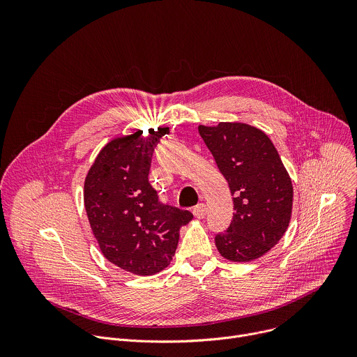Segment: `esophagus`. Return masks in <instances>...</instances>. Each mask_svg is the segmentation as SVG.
Here are the masks:
<instances>
[{
    "mask_svg": "<svg viewBox=\"0 0 357 357\" xmlns=\"http://www.w3.org/2000/svg\"><path fill=\"white\" fill-rule=\"evenodd\" d=\"M206 213H208V206L205 205V203H199V205H196L193 208V215L197 219H203L206 216Z\"/></svg>",
    "mask_w": 357,
    "mask_h": 357,
    "instance_id": "esophagus-1",
    "label": "esophagus"
}]
</instances>
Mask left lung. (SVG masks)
I'll use <instances>...</instances> for the list:
<instances>
[{
  "mask_svg": "<svg viewBox=\"0 0 357 357\" xmlns=\"http://www.w3.org/2000/svg\"><path fill=\"white\" fill-rule=\"evenodd\" d=\"M199 134L229 182L234 216L216 234V247L230 261L256 260L284 236L292 212V182L271 139L243 123L199 126Z\"/></svg>",
  "mask_w": 357,
  "mask_h": 357,
  "instance_id": "obj_1",
  "label": "left lung"
}]
</instances>
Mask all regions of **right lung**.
Here are the masks:
<instances>
[{
	"label": "right lung",
	"instance_id": "1",
	"mask_svg": "<svg viewBox=\"0 0 357 357\" xmlns=\"http://www.w3.org/2000/svg\"><path fill=\"white\" fill-rule=\"evenodd\" d=\"M164 128L116 138L100 151L84 181V208L105 257L137 275L167 268L179 229L193 215L160 200L148 174Z\"/></svg>",
	"mask_w": 357,
	"mask_h": 357
}]
</instances>
